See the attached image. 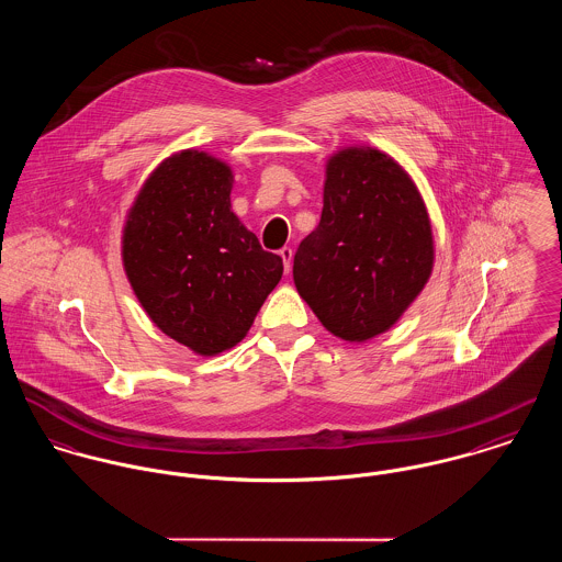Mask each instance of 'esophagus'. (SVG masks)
<instances>
[{
    "instance_id": "esophagus-1",
    "label": "esophagus",
    "mask_w": 562,
    "mask_h": 562,
    "mask_svg": "<svg viewBox=\"0 0 562 562\" xmlns=\"http://www.w3.org/2000/svg\"><path fill=\"white\" fill-rule=\"evenodd\" d=\"M279 256L283 259V268H285V272H290V270H292V257H294V251H292L290 247H283V249L279 251Z\"/></svg>"
}]
</instances>
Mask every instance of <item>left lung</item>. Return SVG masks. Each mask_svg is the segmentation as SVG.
<instances>
[{"label": "left lung", "mask_w": 562, "mask_h": 562, "mask_svg": "<svg viewBox=\"0 0 562 562\" xmlns=\"http://www.w3.org/2000/svg\"><path fill=\"white\" fill-rule=\"evenodd\" d=\"M431 218L408 171L367 144L330 154L317 227L294 256V283L322 326L350 344L393 328L427 285Z\"/></svg>", "instance_id": "obj_1"}]
</instances>
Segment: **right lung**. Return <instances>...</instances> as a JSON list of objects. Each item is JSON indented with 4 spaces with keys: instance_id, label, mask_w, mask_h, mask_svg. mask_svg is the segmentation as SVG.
Instances as JSON below:
<instances>
[{
    "instance_id": "right-lung-1",
    "label": "right lung",
    "mask_w": 562,
    "mask_h": 562,
    "mask_svg": "<svg viewBox=\"0 0 562 562\" xmlns=\"http://www.w3.org/2000/svg\"><path fill=\"white\" fill-rule=\"evenodd\" d=\"M234 171L204 150L162 158L122 227V266L154 326L198 357L238 346L283 274L232 210Z\"/></svg>"
}]
</instances>
